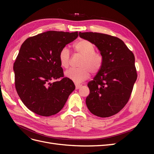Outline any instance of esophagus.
Masks as SVG:
<instances>
[{
	"mask_svg": "<svg viewBox=\"0 0 154 154\" xmlns=\"http://www.w3.org/2000/svg\"><path fill=\"white\" fill-rule=\"evenodd\" d=\"M81 85L80 84H75V88H76V89H79L81 87Z\"/></svg>",
	"mask_w": 154,
	"mask_h": 154,
	"instance_id": "1",
	"label": "esophagus"
}]
</instances>
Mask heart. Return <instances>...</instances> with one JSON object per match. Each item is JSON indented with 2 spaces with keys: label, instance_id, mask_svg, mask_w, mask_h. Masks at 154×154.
<instances>
[{
  "label": "heart",
  "instance_id": "obj_1",
  "mask_svg": "<svg viewBox=\"0 0 154 154\" xmlns=\"http://www.w3.org/2000/svg\"><path fill=\"white\" fill-rule=\"evenodd\" d=\"M77 54L81 55L82 59L79 64V68H71L65 72L67 79L76 83H79L87 79L92 74H97L103 66V58L100 54L95 52V46L92 42L87 40H81L73 45ZM59 60L62 67L67 68L69 64L70 52L64 47L59 54Z\"/></svg>",
  "mask_w": 154,
  "mask_h": 154
}]
</instances>
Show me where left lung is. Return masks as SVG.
I'll return each mask as SVG.
<instances>
[{
  "mask_svg": "<svg viewBox=\"0 0 154 154\" xmlns=\"http://www.w3.org/2000/svg\"><path fill=\"white\" fill-rule=\"evenodd\" d=\"M79 36L95 45L103 58L100 70L88 83L87 106L99 117L114 115L128 103L137 79L134 55L119 38L97 32H79Z\"/></svg>",
  "mask_w": 154,
  "mask_h": 154,
  "instance_id": "1",
  "label": "left lung"
}]
</instances>
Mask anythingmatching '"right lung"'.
<instances>
[{
  "mask_svg": "<svg viewBox=\"0 0 154 154\" xmlns=\"http://www.w3.org/2000/svg\"><path fill=\"white\" fill-rule=\"evenodd\" d=\"M78 35L77 32L48 31L22 44L13 66L15 87L22 103L33 112L54 115L75 90L73 81L64 77L59 54Z\"/></svg>",
  "mask_w": 154,
  "mask_h": 154,
  "instance_id": "1",
  "label": "right lung"
}]
</instances>
